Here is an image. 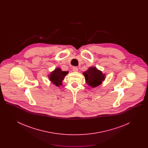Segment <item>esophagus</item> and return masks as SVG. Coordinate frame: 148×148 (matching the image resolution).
I'll list each match as a JSON object with an SVG mask.
<instances>
[{"label": "esophagus", "mask_w": 148, "mask_h": 148, "mask_svg": "<svg viewBox=\"0 0 148 148\" xmlns=\"http://www.w3.org/2000/svg\"><path fill=\"white\" fill-rule=\"evenodd\" d=\"M73 71H74V72H77V71H78V68H77V66H74L73 68Z\"/></svg>", "instance_id": "34e87169"}]
</instances>
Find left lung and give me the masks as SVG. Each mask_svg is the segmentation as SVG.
I'll return each instance as SVG.
<instances>
[{
  "label": "left lung",
  "mask_w": 148,
  "mask_h": 148,
  "mask_svg": "<svg viewBox=\"0 0 148 148\" xmlns=\"http://www.w3.org/2000/svg\"><path fill=\"white\" fill-rule=\"evenodd\" d=\"M86 82L92 88L101 84L102 81L104 80V75L102 72L98 70L95 67H90L88 71L83 73Z\"/></svg>",
  "instance_id": "obj_1"
}]
</instances>
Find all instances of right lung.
Listing matches in <instances>:
<instances>
[{
    "mask_svg": "<svg viewBox=\"0 0 148 148\" xmlns=\"http://www.w3.org/2000/svg\"><path fill=\"white\" fill-rule=\"evenodd\" d=\"M68 73V71H63L60 68H56L50 74V80L54 84L59 86L62 84L63 80Z\"/></svg>",
    "mask_w": 148,
    "mask_h": 148,
    "instance_id": "obj_1",
    "label": "right lung"
}]
</instances>
